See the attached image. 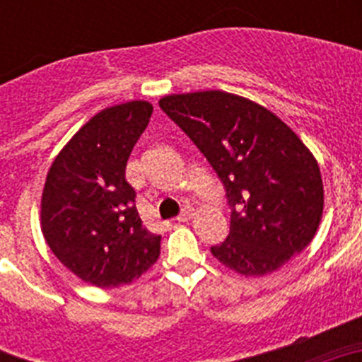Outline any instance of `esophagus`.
Instances as JSON below:
<instances>
[{"label":"esophagus","instance_id":"34e87169","mask_svg":"<svg viewBox=\"0 0 362 362\" xmlns=\"http://www.w3.org/2000/svg\"><path fill=\"white\" fill-rule=\"evenodd\" d=\"M192 216H194V212H192V209H185L183 212H181L177 217H175V221H179V223H185V221L190 219Z\"/></svg>","mask_w":362,"mask_h":362}]
</instances>
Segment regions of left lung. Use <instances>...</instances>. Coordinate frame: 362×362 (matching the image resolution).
Wrapping results in <instances>:
<instances>
[{
    "mask_svg": "<svg viewBox=\"0 0 362 362\" xmlns=\"http://www.w3.org/2000/svg\"><path fill=\"white\" fill-rule=\"evenodd\" d=\"M159 107L190 137L226 190L230 233L214 257L241 276H264L310 245L322 217L319 165L288 124L221 90L172 94Z\"/></svg>",
    "mask_w": 362,
    "mask_h": 362,
    "instance_id": "1",
    "label": "left lung"
}]
</instances>
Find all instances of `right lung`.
Returning a JSON list of instances; mask_svg holds the SVG:
<instances>
[{
	"label": "right lung",
	"mask_w": 362,
	"mask_h": 362,
	"mask_svg": "<svg viewBox=\"0 0 362 362\" xmlns=\"http://www.w3.org/2000/svg\"><path fill=\"white\" fill-rule=\"evenodd\" d=\"M152 105L105 108L63 146L41 197L45 241L72 274L99 288L141 277L159 257L161 235L143 226L127 161L152 116Z\"/></svg>",
	"instance_id": "add662e5"
}]
</instances>
